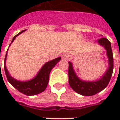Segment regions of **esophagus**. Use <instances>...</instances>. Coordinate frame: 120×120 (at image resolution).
I'll return each mask as SVG.
<instances>
[{
	"label": "esophagus",
	"mask_w": 120,
	"mask_h": 120,
	"mask_svg": "<svg viewBox=\"0 0 120 120\" xmlns=\"http://www.w3.org/2000/svg\"><path fill=\"white\" fill-rule=\"evenodd\" d=\"M62 58L64 60H67L68 58H69V55L68 53H63L62 55Z\"/></svg>",
	"instance_id": "esophagus-1"
}]
</instances>
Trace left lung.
<instances>
[{"mask_svg": "<svg viewBox=\"0 0 120 120\" xmlns=\"http://www.w3.org/2000/svg\"><path fill=\"white\" fill-rule=\"evenodd\" d=\"M98 44L103 47L106 52L108 67L106 71L99 79L94 81H86L80 79L73 68V64L68 62V82L72 89L83 96H92L100 92L107 86L112 77L113 70V56L112 45L106 38H101L98 40Z\"/></svg>", "mask_w": 120, "mask_h": 120, "instance_id": "1", "label": "left lung"}]
</instances>
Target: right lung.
Returning <instances> with one entry per match:
<instances>
[{
	"label": "right lung",
	"instance_id": "add662e5",
	"mask_svg": "<svg viewBox=\"0 0 120 120\" xmlns=\"http://www.w3.org/2000/svg\"><path fill=\"white\" fill-rule=\"evenodd\" d=\"M25 30H26L22 31L19 33L17 35H16L14 37V38L11 41V43L14 41L15 38L18 35H19L20 34L23 33ZM11 43L9 45V47L11 45ZM8 50L7 51L5 58L4 60V70L7 79L8 80V82L14 88H15L18 91L21 92L24 95H28V96L38 95L39 93L45 91V90L46 89L48 83H49V75H50L51 70L56 65L58 62H60V60H61V57L59 56L58 58H55L53 60L46 62L41 67L40 70L38 71V73H37V75L33 79L27 80V81H20V80L14 79V77H12L7 68L5 64H6Z\"/></svg>",
	"mask_w": 120,
	"mask_h": 120
}]
</instances>
